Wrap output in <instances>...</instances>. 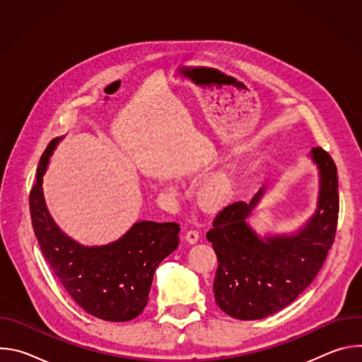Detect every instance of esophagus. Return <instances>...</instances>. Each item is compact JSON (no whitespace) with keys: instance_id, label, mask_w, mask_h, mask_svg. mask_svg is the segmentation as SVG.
<instances>
[{"instance_id":"1","label":"esophagus","mask_w":362,"mask_h":362,"mask_svg":"<svg viewBox=\"0 0 362 362\" xmlns=\"http://www.w3.org/2000/svg\"><path fill=\"white\" fill-rule=\"evenodd\" d=\"M185 239H186L190 245H193V243H196V242L199 240V232H197L196 229H190V230H187V232L185 233Z\"/></svg>"}]
</instances>
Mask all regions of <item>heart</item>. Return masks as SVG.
<instances>
[{"mask_svg": "<svg viewBox=\"0 0 362 362\" xmlns=\"http://www.w3.org/2000/svg\"><path fill=\"white\" fill-rule=\"evenodd\" d=\"M236 190V173L226 166L214 173L199 190V200L209 211H219L230 202Z\"/></svg>", "mask_w": 362, "mask_h": 362, "instance_id": "b5f03b06", "label": "heart"}]
</instances>
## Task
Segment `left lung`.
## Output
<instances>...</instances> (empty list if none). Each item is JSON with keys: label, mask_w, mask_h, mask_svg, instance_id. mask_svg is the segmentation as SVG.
I'll list each match as a JSON object with an SVG mask.
<instances>
[{"label": "left lung", "mask_w": 362, "mask_h": 362, "mask_svg": "<svg viewBox=\"0 0 362 362\" xmlns=\"http://www.w3.org/2000/svg\"><path fill=\"white\" fill-rule=\"evenodd\" d=\"M308 158L317 166L320 186L317 209L300 228L264 236L252 228L249 219L269 190L264 185L249 203L226 206L206 235L218 256L215 302L232 318L252 321L276 314L324 265L338 222L337 166L321 147H314Z\"/></svg>", "instance_id": "obj_1"}]
</instances>
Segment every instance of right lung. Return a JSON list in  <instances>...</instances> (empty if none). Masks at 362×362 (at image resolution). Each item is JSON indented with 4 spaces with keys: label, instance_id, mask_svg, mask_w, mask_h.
<instances>
[{
    "label": "right lung",
    "instance_id": "right-lung-1",
    "mask_svg": "<svg viewBox=\"0 0 362 362\" xmlns=\"http://www.w3.org/2000/svg\"><path fill=\"white\" fill-rule=\"evenodd\" d=\"M49 141L37 168L30 193L33 229L41 252L69 295L95 318L124 322L141 314L159 264L179 245L175 222L139 221L117 240L86 246L60 229L51 216L42 190V176L57 144Z\"/></svg>",
    "mask_w": 362,
    "mask_h": 362
}]
</instances>
